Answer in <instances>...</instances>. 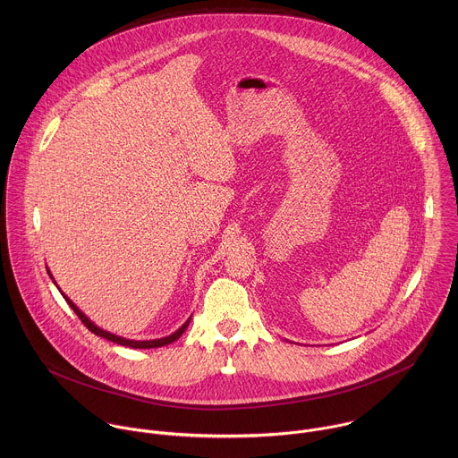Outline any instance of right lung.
I'll return each mask as SVG.
<instances>
[{
	"mask_svg": "<svg viewBox=\"0 0 458 458\" xmlns=\"http://www.w3.org/2000/svg\"><path fill=\"white\" fill-rule=\"evenodd\" d=\"M49 275H51V271H47ZM51 278H53V275H51ZM55 282V280H53ZM56 284V282H55ZM64 294V293H62ZM64 298L66 300V303L70 305V309L79 316V319L82 321V325L88 327L91 333H95V335H98V336H102V338H107V340H111V342H116V344H120V345H127V347H131V349H153V347H162V345H167V344H171V342H174V340H178L182 335H183V331L187 329L189 327V323H191V318H189V321L183 325V327H180V329H176L173 335H169V336H164V338H155V340H129V338H123V336H118V335H114V333H109V331H106V329H102V327H97L95 323H91L75 305H73V301L64 294Z\"/></svg>",
	"mask_w": 458,
	"mask_h": 458,
	"instance_id": "1",
	"label": "right lung"
}]
</instances>
